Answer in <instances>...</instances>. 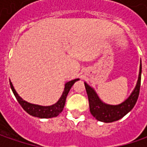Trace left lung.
<instances>
[{"label":"left lung","instance_id":"1","mask_svg":"<svg viewBox=\"0 0 147 147\" xmlns=\"http://www.w3.org/2000/svg\"><path fill=\"white\" fill-rule=\"evenodd\" d=\"M141 77H142V63L140 65L139 75L136 87L132 93L124 101L119 105H110L103 102L94 88L90 87L87 82H84L86 91L88 93L90 112L93 117L98 121L104 123H112L117 121L130 112L136 104L140 92L141 87Z\"/></svg>","mask_w":147,"mask_h":147}]
</instances>
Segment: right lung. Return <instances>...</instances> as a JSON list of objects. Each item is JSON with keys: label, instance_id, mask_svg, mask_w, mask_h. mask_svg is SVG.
Wrapping results in <instances>:
<instances>
[{"label": "right lung", "instance_id": "right-lung-1", "mask_svg": "<svg viewBox=\"0 0 147 147\" xmlns=\"http://www.w3.org/2000/svg\"><path fill=\"white\" fill-rule=\"evenodd\" d=\"M78 80H79V78H76V79H74V80H71L69 82H66L65 84L64 92L61 95L60 98L59 99V100L54 105H48V106L32 104V103L26 101L22 97H20L19 94L17 93V92L15 91L14 86H13L12 82H10V80H9V84H10L11 90H12L13 93L17 99L18 102L20 103V105L22 106V108L25 110L28 114H29L32 116H34V117L40 118V119H50V118L58 116L62 112V110L65 107V100H66V97L68 96L69 92L70 91L71 88L74 84V82L78 81Z\"/></svg>", "mask_w": 147, "mask_h": 147}]
</instances>
